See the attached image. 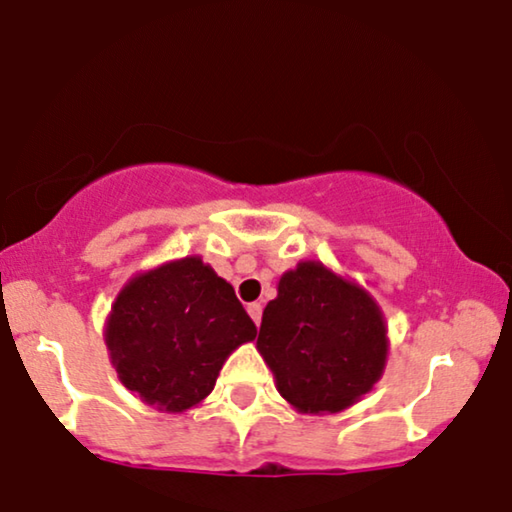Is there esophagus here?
Returning a JSON list of instances; mask_svg holds the SVG:
<instances>
[{
    "mask_svg": "<svg viewBox=\"0 0 512 512\" xmlns=\"http://www.w3.org/2000/svg\"><path fill=\"white\" fill-rule=\"evenodd\" d=\"M248 314H250V319L255 321L257 326H260V321H262V304L260 302L248 304Z\"/></svg>",
    "mask_w": 512,
    "mask_h": 512,
    "instance_id": "obj_1",
    "label": "esophagus"
}]
</instances>
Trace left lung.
<instances>
[{"label": "left lung", "instance_id": "1", "mask_svg": "<svg viewBox=\"0 0 512 512\" xmlns=\"http://www.w3.org/2000/svg\"><path fill=\"white\" fill-rule=\"evenodd\" d=\"M257 347L297 411L335 413L378 383L385 321L364 290L302 262L281 276L278 297L264 307Z\"/></svg>", "mask_w": 512, "mask_h": 512}]
</instances>
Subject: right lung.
I'll return each mask as SVG.
<instances>
[{"instance_id": "right-lung-1", "label": "right lung", "mask_w": 512, "mask_h": 512, "mask_svg": "<svg viewBox=\"0 0 512 512\" xmlns=\"http://www.w3.org/2000/svg\"><path fill=\"white\" fill-rule=\"evenodd\" d=\"M255 335L234 288L200 257L132 278L106 328L122 385L172 413L208 397L226 357Z\"/></svg>"}]
</instances>
